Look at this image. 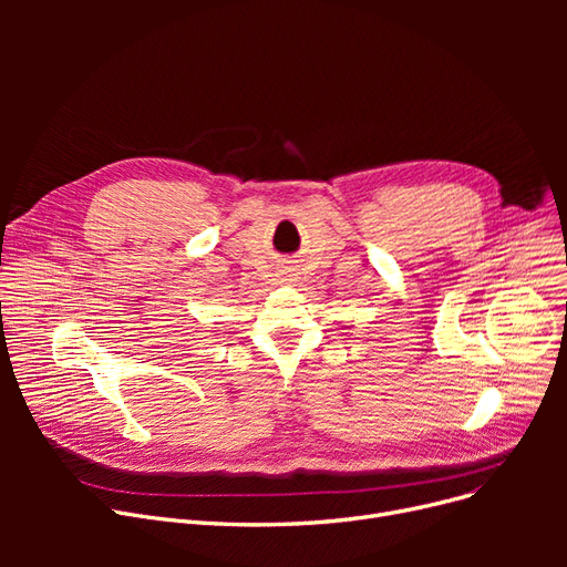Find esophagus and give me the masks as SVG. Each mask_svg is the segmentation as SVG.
Returning <instances> with one entry per match:
<instances>
[{
	"label": "esophagus",
	"mask_w": 567,
	"mask_h": 567,
	"mask_svg": "<svg viewBox=\"0 0 567 567\" xmlns=\"http://www.w3.org/2000/svg\"><path fill=\"white\" fill-rule=\"evenodd\" d=\"M293 280H296L293 268H285V271H282V280H280V282H285V285H291Z\"/></svg>",
	"instance_id": "obj_1"
}]
</instances>
